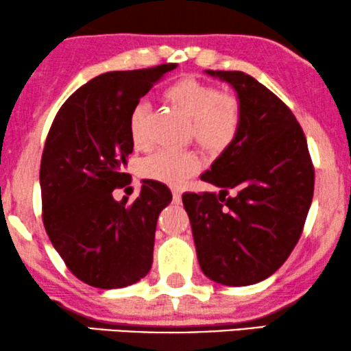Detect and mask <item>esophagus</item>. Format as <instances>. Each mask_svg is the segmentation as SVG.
Wrapping results in <instances>:
<instances>
[{
  "label": "esophagus",
  "mask_w": 351,
  "mask_h": 351,
  "mask_svg": "<svg viewBox=\"0 0 351 351\" xmlns=\"http://www.w3.org/2000/svg\"><path fill=\"white\" fill-rule=\"evenodd\" d=\"M172 198H174V203H180V201H182V191L179 189L172 190Z\"/></svg>",
  "instance_id": "1"
}]
</instances>
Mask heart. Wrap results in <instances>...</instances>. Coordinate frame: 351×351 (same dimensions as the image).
Instances as JSON below:
<instances>
[{
  "label": "heart",
  "instance_id": "obj_1",
  "mask_svg": "<svg viewBox=\"0 0 351 351\" xmlns=\"http://www.w3.org/2000/svg\"><path fill=\"white\" fill-rule=\"evenodd\" d=\"M166 100L191 119L190 137L209 153H220L238 137L243 123V108L234 95L222 94L219 88L195 78H182L165 90ZM150 108L137 104L129 117V132L137 148L147 147V119ZM199 161L191 152H155L142 161L141 171L148 179L180 186L193 176Z\"/></svg>",
  "mask_w": 351,
  "mask_h": 351
}]
</instances>
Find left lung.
I'll return each mask as SVG.
<instances>
[{"instance_id":"8db88e82","label":"left lung","mask_w":351,"mask_h":351,"mask_svg":"<svg viewBox=\"0 0 351 351\" xmlns=\"http://www.w3.org/2000/svg\"><path fill=\"white\" fill-rule=\"evenodd\" d=\"M237 90L238 137L201 180L220 193H185L196 256L209 280L249 286L273 275L299 241L315 189L305 134L289 107L243 71L206 70ZM233 197H227L228 191Z\"/></svg>"}]
</instances>
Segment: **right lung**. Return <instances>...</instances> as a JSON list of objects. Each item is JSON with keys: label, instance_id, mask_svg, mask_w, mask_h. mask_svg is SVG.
<instances>
[{"label": "right lung", "instance_id": "add662e5", "mask_svg": "<svg viewBox=\"0 0 351 351\" xmlns=\"http://www.w3.org/2000/svg\"><path fill=\"white\" fill-rule=\"evenodd\" d=\"M176 64L108 71L81 86L57 112L41 158L43 222L65 265L86 285L118 289L150 271L158 215L171 203L161 182L143 180L134 203L113 198L134 143L129 117Z\"/></svg>", "mask_w": 351, "mask_h": 351}]
</instances>
